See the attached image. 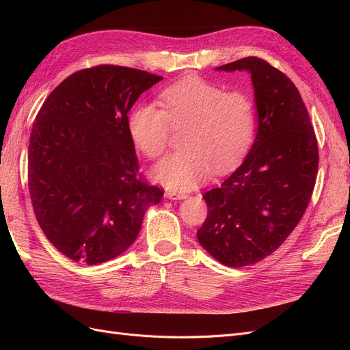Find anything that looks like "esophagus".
I'll use <instances>...</instances> for the list:
<instances>
[{"instance_id": "esophagus-1", "label": "esophagus", "mask_w": 350, "mask_h": 350, "mask_svg": "<svg viewBox=\"0 0 350 350\" xmlns=\"http://www.w3.org/2000/svg\"><path fill=\"white\" fill-rule=\"evenodd\" d=\"M166 197L169 200H185L188 197L187 193H176V191H167Z\"/></svg>"}]
</instances>
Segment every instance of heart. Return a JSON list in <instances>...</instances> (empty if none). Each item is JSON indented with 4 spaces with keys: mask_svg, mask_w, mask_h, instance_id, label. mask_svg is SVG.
Masks as SVG:
<instances>
[{
    "mask_svg": "<svg viewBox=\"0 0 350 350\" xmlns=\"http://www.w3.org/2000/svg\"><path fill=\"white\" fill-rule=\"evenodd\" d=\"M162 108L143 103L130 115V133L149 157H161L174 129L184 134L185 150L166 157L154 178L171 189H189L242 162L256 135V108L241 92H225L200 77H185L161 93Z\"/></svg>",
    "mask_w": 350,
    "mask_h": 350,
    "instance_id": "heart-1",
    "label": "heart"
}]
</instances>
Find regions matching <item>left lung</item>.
<instances>
[{"instance_id": "left-lung-1", "label": "left lung", "mask_w": 350, "mask_h": 350, "mask_svg": "<svg viewBox=\"0 0 350 350\" xmlns=\"http://www.w3.org/2000/svg\"><path fill=\"white\" fill-rule=\"evenodd\" d=\"M251 74L258 113L256 142L245 161L207 191V217L197 230L211 257L229 267L270 256L299 224L314 191L319 143L295 84L257 57L217 67Z\"/></svg>"}]
</instances>
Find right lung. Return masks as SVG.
Here are the masks:
<instances>
[{
	"mask_svg": "<svg viewBox=\"0 0 350 350\" xmlns=\"http://www.w3.org/2000/svg\"><path fill=\"white\" fill-rule=\"evenodd\" d=\"M163 77L98 66L71 74L39 109L29 143V193L40 229L89 266L118 257L163 197L139 174L129 112Z\"/></svg>",
	"mask_w": 350,
	"mask_h": 350,
	"instance_id": "obj_1",
	"label": "right lung"
}]
</instances>
